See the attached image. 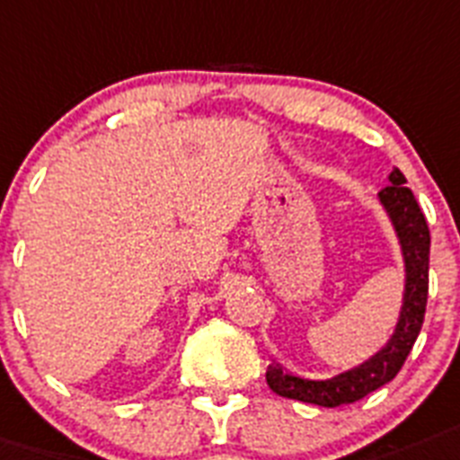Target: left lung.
<instances>
[{"mask_svg":"<svg viewBox=\"0 0 460 460\" xmlns=\"http://www.w3.org/2000/svg\"><path fill=\"white\" fill-rule=\"evenodd\" d=\"M391 184L379 191L381 206L385 208L404 257V299L397 318L395 332L379 353H374L358 367L341 372L325 381L304 379L285 372L280 365H269L266 384L278 395L320 404V407H341L362 400L376 388L397 376L407 360L409 350L419 337L428 302V260H430V231L416 203L411 189L404 187L407 180L397 168L388 175Z\"/></svg>","mask_w":460,"mask_h":460,"instance_id":"left-lung-1","label":"left lung"}]
</instances>
